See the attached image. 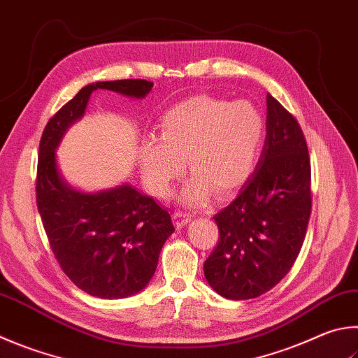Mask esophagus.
<instances>
[{"mask_svg":"<svg viewBox=\"0 0 358 358\" xmlns=\"http://www.w3.org/2000/svg\"><path fill=\"white\" fill-rule=\"evenodd\" d=\"M173 217H175V220H177V227H185V225L191 220L192 214H191V213H186V211L175 210Z\"/></svg>","mask_w":358,"mask_h":358,"instance_id":"34e87169","label":"esophagus"}]
</instances>
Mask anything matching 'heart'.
Wrapping results in <instances>:
<instances>
[{
	"label": "heart",
	"instance_id": "b5f03b06",
	"mask_svg": "<svg viewBox=\"0 0 358 358\" xmlns=\"http://www.w3.org/2000/svg\"><path fill=\"white\" fill-rule=\"evenodd\" d=\"M264 122L249 101L192 96L172 106L159 120V138L141 144V166L148 187L167 197L187 158L192 180L183 192L186 201H201L210 189L227 197L253 172L262 147Z\"/></svg>",
	"mask_w": 358,
	"mask_h": 358
}]
</instances>
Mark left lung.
<instances>
[{
  "label": "left lung",
  "instance_id": "left-lung-1",
  "mask_svg": "<svg viewBox=\"0 0 358 358\" xmlns=\"http://www.w3.org/2000/svg\"><path fill=\"white\" fill-rule=\"evenodd\" d=\"M266 139L239 196L214 220L219 241L203 264L214 291L233 301L255 299L288 274L311 213V166L301 125L268 94Z\"/></svg>",
  "mask_w": 358,
  "mask_h": 358
}]
</instances>
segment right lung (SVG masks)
<instances>
[{"instance_id": "right-lung-1", "label": "right lung", "mask_w": 358, "mask_h": 358, "mask_svg": "<svg viewBox=\"0 0 358 358\" xmlns=\"http://www.w3.org/2000/svg\"><path fill=\"white\" fill-rule=\"evenodd\" d=\"M153 87L147 80L89 84L48 120L41 145L36 200L51 250L71 282L90 296L122 299L147 287L159 252L175 227L166 208L133 186L84 194L64 183L55 150L62 134L86 111L96 89L142 99Z\"/></svg>"}]
</instances>
